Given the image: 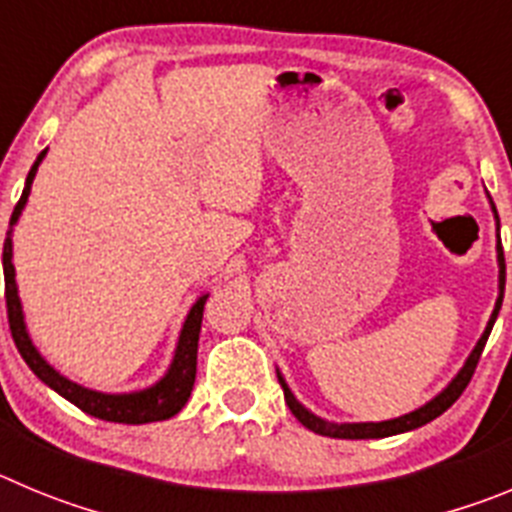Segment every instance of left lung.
Returning <instances> with one entry per match:
<instances>
[{"instance_id":"obj_1","label":"left lung","mask_w":512,"mask_h":512,"mask_svg":"<svg viewBox=\"0 0 512 512\" xmlns=\"http://www.w3.org/2000/svg\"><path fill=\"white\" fill-rule=\"evenodd\" d=\"M497 215V212H495ZM497 261H500V297H497V305L495 310H492V318L490 323H487L485 333H482V338H479V343L474 346L472 356L467 359V364H464V369H461L459 374H456L454 382L446 387V390L441 392L438 397H433L428 405H423V408H418L415 413H408V415H400V418L395 420H384V423H325L323 418H318V415H312L310 410H305L300 405V402L295 400V395L289 392L287 382L282 379V374L277 372L279 377V384H282L284 390V400H287L289 410H292V415H295L297 420H300L305 428H310L312 433H320V436H330V438H384V436H395V433H405V431H413V428H420V425L431 423V420H436L438 415H443L446 410L454 405L456 400L461 397V392L467 390V384L472 382L474 377V369H477L479 364V356H482V351H485V343L487 338H490V330L492 325H495L497 320V312H500V305H503V292H505V253H503V246L497 243Z\"/></svg>"}]
</instances>
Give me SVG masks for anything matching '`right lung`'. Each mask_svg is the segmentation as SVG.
<instances>
[{"instance_id": "1", "label": "right lung", "mask_w": 512, "mask_h": 512, "mask_svg": "<svg viewBox=\"0 0 512 512\" xmlns=\"http://www.w3.org/2000/svg\"><path fill=\"white\" fill-rule=\"evenodd\" d=\"M45 151L40 153L38 161L33 164L30 174H27L25 189H22L20 202L15 205V212L9 217V225L17 223L22 207L27 202V194H30V184L35 179V171H38L40 161H43ZM4 300H7V318H9V330H12V338H15V346L20 351V356L25 359V364L35 372V377L43 379L51 390H56L58 395L66 397L69 402H74L76 408L84 410L87 415H94L99 420H110V423H128V425H140V423H153V420H166L171 415H176L184 408V402L189 400L194 387V374H197V341H200V328H202V310H205L207 297H200L194 302V307L189 310L187 323L182 328V336H179V346H176L174 364H171L169 374L158 384L148 387L143 392H130V395H102V392L87 390V387H79V384L69 382L66 377L53 369V366L45 364L43 356L35 351L33 341L27 336L25 320H22V307L20 297H17V284H15V266H12V241H4Z\"/></svg>"}]
</instances>
